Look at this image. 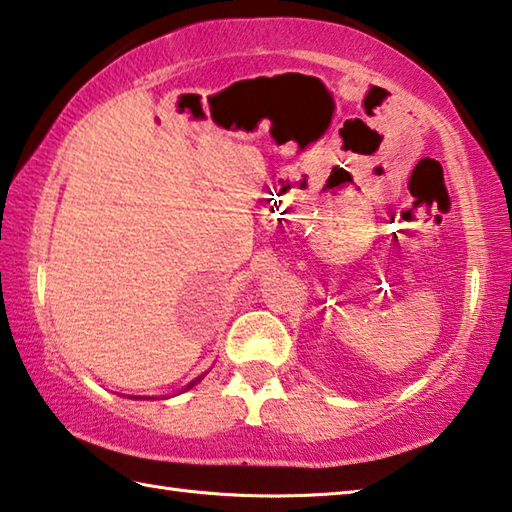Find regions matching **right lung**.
<instances>
[{"label": "right lung", "instance_id": "1", "mask_svg": "<svg viewBox=\"0 0 512 512\" xmlns=\"http://www.w3.org/2000/svg\"><path fill=\"white\" fill-rule=\"evenodd\" d=\"M201 379H203V377H196V379L192 381V384H187V388H192V386H196V384H198V381H201Z\"/></svg>", "mask_w": 512, "mask_h": 512}]
</instances>
